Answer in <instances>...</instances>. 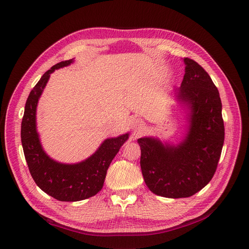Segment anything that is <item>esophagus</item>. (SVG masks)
<instances>
[{"mask_svg":"<svg viewBox=\"0 0 249 249\" xmlns=\"http://www.w3.org/2000/svg\"><path fill=\"white\" fill-rule=\"evenodd\" d=\"M131 127H132V129H134L135 132H139L140 129L143 127V124H142V122L140 120H138V118H136V120H133L131 122Z\"/></svg>","mask_w":249,"mask_h":249,"instance_id":"34e87169","label":"esophagus"}]
</instances>
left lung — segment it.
Here are the masks:
<instances>
[{"label":"left lung","instance_id":"1","mask_svg":"<svg viewBox=\"0 0 249 249\" xmlns=\"http://www.w3.org/2000/svg\"><path fill=\"white\" fill-rule=\"evenodd\" d=\"M185 74L176 101L186 117V132L176 145L158 138L138 139L141 169L146 185L160 196H192L214 176L224 144L220 94L211 77L196 62L183 58Z\"/></svg>","mask_w":249,"mask_h":249}]
</instances>
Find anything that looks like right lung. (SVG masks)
I'll use <instances>...</instances> for the list:
<instances>
[{"label": "right lung", "mask_w": 249, "mask_h": 249, "mask_svg": "<svg viewBox=\"0 0 249 249\" xmlns=\"http://www.w3.org/2000/svg\"><path fill=\"white\" fill-rule=\"evenodd\" d=\"M73 63L74 58L61 62L43 74L29 94L21 124L22 147L32 178L41 191L61 202H78L99 193L111 161L128 139V133L106 139L90 157L73 164L55 161L45 153L36 128L37 103L51 74Z\"/></svg>", "instance_id": "1"}]
</instances>
